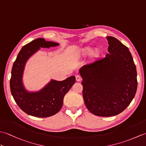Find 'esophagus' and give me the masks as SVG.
Returning a JSON list of instances; mask_svg holds the SVG:
<instances>
[{"instance_id": "34e87169", "label": "esophagus", "mask_w": 146, "mask_h": 146, "mask_svg": "<svg viewBox=\"0 0 146 146\" xmlns=\"http://www.w3.org/2000/svg\"><path fill=\"white\" fill-rule=\"evenodd\" d=\"M81 80H82V77H81V76H80L78 75H76V80L77 82L81 81Z\"/></svg>"}]
</instances>
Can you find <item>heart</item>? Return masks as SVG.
<instances>
[{
	"label": "heart",
	"instance_id": "b5f03b06",
	"mask_svg": "<svg viewBox=\"0 0 146 146\" xmlns=\"http://www.w3.org/2000/svg\"><path fill=\"white\" fill-rule=\"evenodd\" d=\"M84 52L86 54H89L90 52H92V48H86L84 49Z\"/></svg>",
	"mask_w": 146,
	"mask_h": 146
}]
</instances>
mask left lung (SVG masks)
Segmentation results:
<instances>
[{"instance_id":"left-lung-1","label":"left lung","mask_w":146,"mask_h":146,"mask_svg":"<svg viewBox=\"0 0 146 146\" xmlns=\"http://www.w3.org/2000/svg\"><path fill=\"white\" fill-rule=\"evenodd\" d=\"M108 53L82 66L83 97L93 114L111 117L119 114L134 98L137 71L129 48L112 36L107 37Z\"/></svg>"}]
</instances>
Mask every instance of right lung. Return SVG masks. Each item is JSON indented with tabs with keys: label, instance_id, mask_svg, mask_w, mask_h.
I'll return each mask as SVG.
<instances>
[{
	"label": "right lung",
	"instance_id": "right-lung-1",
	"mask_svg": "<svg viewBox=\"0 0 146 146\" xmlns=\"http://www.w3.org/2000/svg\"><path fill=\"white\" fill-rule=\"evenodd\" d=\"M58 45L42 38L33 40L22 48L12 66L10 80L12 95L21 109L30 115L42 118L57 113L63 105L64 95L75 83V77L71 76L61 82L51 80L39 92H29L24 87L22 78L27 60L40 48Z\"/></svg>",
	"mask_w": 146,
	"mask_h": 146
}]
</instances>
